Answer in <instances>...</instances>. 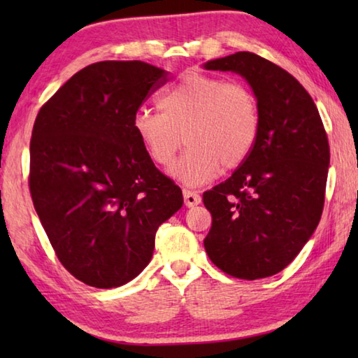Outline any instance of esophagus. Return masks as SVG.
<instances>
[{"mask_svg":"<svg viewBox=\"0 0 358 358\" xmlns=\"http://www.w3.org/2000/svg\"><path fill=\"white\" fill-rule=\"evenodd\" d=\"M183 199H185V205L189 208L201 203V196H199L197 192L189 191V189H183Z\"/></svg>","mask_w":358,"mask_h":358,"instance_id":"1","label":"esophagus"}]
</instances>
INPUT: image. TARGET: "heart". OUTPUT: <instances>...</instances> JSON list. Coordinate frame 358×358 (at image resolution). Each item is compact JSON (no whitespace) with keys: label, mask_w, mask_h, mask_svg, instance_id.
I'll use <instances>...</instances> for the list:
<instances>
[{"label":"heart","mask_w":358,"mask_h":358,"mask_svg":"<svg viewBox=\"0 0 358 358\" xmlns=\"http://www.w3.org/2000/svg\"><path fill=\"white\" fill-rule=\"evenodd\" d=\"M159 112L138 110L132 132L151 162L167 169L183 145L172 175L187 186L234 171L250 157L260 132L256 94L241 82L187 72L157 99Z\"/></svg>","instance_id":"obj_1"}]
</instances>
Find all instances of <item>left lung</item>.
<instances>
[{"instance_id":"1","label":"left lung","mask_w":358,"mask_h":358,"mask_svg":"<svg viewBox=\"0 0 358 358\" xmlns=\"http://www.w3.org/2000/svg\"><path fill=\"white\" fill-rule=\"evenodd\" d=\"M210 71H234L254 90L260 132L251 155L226 181L203 192L211 213L205 251L240 280L280 273L322 216L330 147L316 104L296 78L251 52L213 59Z\"/></svg>"}]
</instances>
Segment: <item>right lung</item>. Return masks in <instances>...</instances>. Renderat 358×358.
<instances>
[{
  "instance_id": "add662e5",
  "label": "right lung",
  "mask_w": 358,
  "mask_h": 358,
  "mask_svg": "<svg viewBox=\"0 0 358 358\" xmlns=\"http://www.w3.org/2000/svg\"><path fill=\"white\" fill-rule=\"evenodd\" d=\"M167 72L99 62L72 76L36 117L29 192L57 257L88 286H123L148 265L157 227L183 205L156 169L132 118Z\"/></svg>"
}]
</instances>
